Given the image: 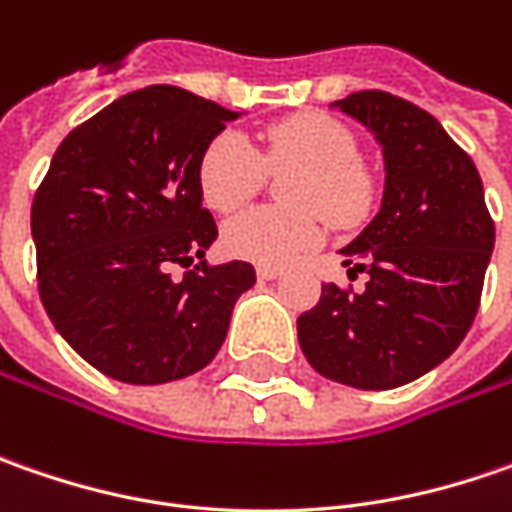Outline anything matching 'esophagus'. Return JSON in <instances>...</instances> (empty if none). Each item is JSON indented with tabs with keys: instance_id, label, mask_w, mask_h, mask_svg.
Here are the masks:
<instances>
[{
	"instance_id": "obj_1",
	"label": "esophagus",
	"mask_w": 512,
	"mask_h": 512,
	"mask_svg": "<svg viewBox=\"0 0 512 512\" xmlns=\"http://www.w3.org/2000/svg\"><path fill=\"white\" fill-rule=\"evenodd\" d=\"M256 276H259V279H265V282H270V279H279V276H282V267L259 265L256 267Z\"/></svg>"
}]
</instances>
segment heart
<instances>
[{"mask_svg":"<svg viewBox=\"0 0 512 512\" xmlns=\"http://www.w3.org/2000/svg\"><path fill=\"white\" fill-rule=\"evenodd\" d=\"M273 170L299 168L287 185V202L299 210H245L225 225L222 242L236 259L287 265L322 242V213L333 227H356L376 202V179L359 162L353 130L327 113H302L265 130V150L236 130H222L199 156L196 182L205 205L233 213L247 205Z\"/></svg>","mask_w":512,"mask_h":512,"instance_id":"obj_1","label":"heart"}]
</instances>
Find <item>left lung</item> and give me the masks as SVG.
<instances>
[{
  "mask_svg": "<svg viewBox=\"0 0 512 512\" xmlns=\"http://www.w3.org/2000/svg\"><path fill=\"white\" fill-rule=\"evenodd\" d=\"M384 153L379 213L342 247L362 293L322 285L299 316V344L316 373L359 390H390L442 364L482 302L496 227L473 159L413 102L359 90L333 102Z\"/></svg>",
  "mask_w": 512,
  "mask_h": 512,
  "instance_id": "left-lung-1",
  "label": "left lung"
}]
</instances>
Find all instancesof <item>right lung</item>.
I'll return each instance as SVG.
<instances>
[{"mask_svg":"<svg viewBox=\"0 0 512 512\" xmlns=\"http://www.w3.org/2000/svg\"><path fill=\"white\" fill-rule=\"evenodd\" d=\"M233 119L236 110L190 90H133L70 130L33 196L42 305L62 339L116 382L202 370L256 282L247 262H196L219 236L202 207L199 156ZM170 264L191 270L170 280Z\"/></svg>","mask_w":512,"mask_h":512,"instance_id":"right-lung-1","label":"right lung"}]
</instances>
